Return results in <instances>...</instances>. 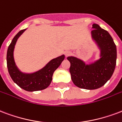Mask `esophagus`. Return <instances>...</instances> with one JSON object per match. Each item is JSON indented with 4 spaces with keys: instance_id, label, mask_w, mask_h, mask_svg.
Masks as SVG:
<instances>
[{
    "instance_id": "esophagus-1",
    "label": "esophagus",
    "mask_w": 122,
    "mask_h": 122,
    "mask_svg": "<svg viewBox=\"0 0 122 122\" xmlns=\"http://www.w3.org/2000/svg\"><path fill=\"white\" fill-rule=\"evenodd\" d=\"M65 55H66V56H69L71 55V51H65Z\"/></svg>"
}]
</instances>
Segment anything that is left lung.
I'll use <instances>...</instances> for the list:
<instances>
[{
  "instance_id": "obj_1",
  "label": "left lung",
  "mask_w": 122,
  "mask_h": 122,
  "mask_svg": "<svg viewBox=\"0 0 122 122\" xmlns=\"http://www.w3.org/2000/svg\"><path fill=\"white\" fill-rule=\"evenodd\" d=\"M91 35L100 49V58L86 65L82 60L68 56L69 72L75 86L85 89H96L103 86L112 76L117 63V46L106 30L96 24H92Z\"/></svg>"
}]
</instances>
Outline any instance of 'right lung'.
<instances>
[{
	"label": "right lung",
	"instance_id": "right-lung-1",
	"mask_svg": "<svg viewBox=\"0 0 122 122\" xmlns=\"http://www.w3.org/2000/svg\"><path fill=\"white\" fill-rule=\"evenodd\" d=\"M25 30H21L16 34L8 47L6 57L8 72L13 82L23 89L31 92L43 90L50 85L53 73L64 60L65 56L63 55L51 60L44 67L35 73L27 74L20 72L15 63L13 51L16 40Z\"/></svg>",
	"mask_w": 122,
	"mask_h": 122
}]
</instances>
